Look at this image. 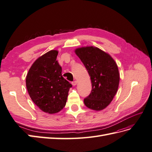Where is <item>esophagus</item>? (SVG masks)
Returning <instances> with one entry per match:
<instances>
[{
  "instance_id": "esophagus-1",
  "label": "esophagus",
  "mask_w": 152,
  "mask_h": 152,
  "mask_svg": "<svg viewBox=\"0 0 152 152\" xmlns=\"http://www.w3.org/2000/svg\"><path fill=\"white\" fill-rule=\"evenodd\" d=\"M76 84H77V82H76V81H74V82H72V85L73 86H75Z\"/></svg>"
}]
</instances>
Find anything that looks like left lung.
I'll return each mask as SVG.
<instances>
[{
    "mask_svg": "<svg viewBox=\"0 0 152 152\" xmlns=\"http://www.w3.org/2000/svg\"><path fill=\"white\" fill-rule=\"evenodd\" d=\"M75 52L86 66L92 83L91 93L84 104L93 110L101 111L108 106L118 91V66L110 55L93 46L76 48Z\"/></svg>",
    "mask_w": 152,
    "mask_h": 152,
    "instance_id": "obj_1",
    "label": "left lung"
}]
</instances>
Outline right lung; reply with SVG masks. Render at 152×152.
Wrapping results in <instances>:
<instances>
[{"instance_id": "add662e5", "label": "right lung", "mask_w": 152, "mask_h": 152, "mask_svg": "<svg viewBox=\"0 0 152 152\" xmlns=\"http://www.w3.org/2000/svg\"><path fill=\"white\" fill-rule=\"evenodd\" d=\"M58 51L52 50L38 58L26 77L31 99L41 110L49 114L58 113L65 106L72 85L62 76L61 66L56 60Z\"/></svg>"}]
</instances>
